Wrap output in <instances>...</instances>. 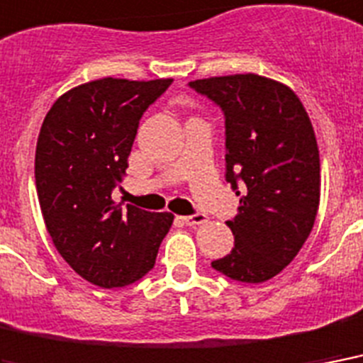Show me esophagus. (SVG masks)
<instances>
[{
  "label": "esophagus",
  "mask_w": 363,
  "mask_h": 363,
  "mask_svg": "<svg viewBox=\"0 0 363 363\" xmlns=\"http://www.w3.org/2000/svg\"><path fill=\"white\" fill-rule=\"evenodd\" d=\"M184 220L185 225L195 227V225H202V223H206L208 216L206 213H193V216H187V218H182Z\"/></svg>",
  "instance_id": "34e87169"
}]
</instances>
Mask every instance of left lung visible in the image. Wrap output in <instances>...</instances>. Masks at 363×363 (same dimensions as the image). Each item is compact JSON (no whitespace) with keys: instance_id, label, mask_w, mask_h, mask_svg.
Here are the masks:
<instances>
[{"instance_id":"1","label":"left lung","mask_w":363,"mask_h":363,"mask_svg":"<svg viewBox=\"0 0 363 363\" xmlns=\"http://www.w3.org/2000/svg\"><path fill=\"white\" fill-rule=\"evenodd\" d=\"M189 86L225 113V178L240 196L227 221L235 248L212 267L238 282L271 280L299 254L318 212L320 153L307 109L288 85L263 75H221Z\"/></svg>"}]
</instances>
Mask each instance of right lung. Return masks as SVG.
Segmentation results:
<instances>
[{"label":"right lung","instance_id":"obj_1","mask_svg":"<svg viewBox=\"0 0 363 363\" xmlns=\"http://www.w3.org/2000/svg\"><path fill=\"white\" fill-rule=\"evenodd\" d=\"M170 83H83L52 104L39 130L35 187L47 231L67 265L100 288L128 286L147 274L172 227V213L123 208L111 199L143 111Z\"/></svg>","mask_w":363,"mask_h":363}]
</instances>
